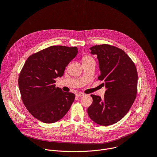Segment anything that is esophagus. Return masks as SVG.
I'll return each instance as SVG.
<instances>
[{
    "mask_svg": "<svg viewBox=\"0 0 157 157\" xmlns=\"http://www.w3.org/2000/svg\"><path fill=\"white\" fill-rule=\"evenodd\" d=\"M83 96H84V94L82 93H78L76 94V96H77V97H81Z\"/></svg>",
    "mask_w": 157,
    "mask_h": 157,
    "instance_id": "obj_1",
    "label": "esophagus"
}]
</instances>
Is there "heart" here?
<instances>
[{
  "label": "heart",
  "mask_w": 157,
  "mask_h": 157,
  "mask_svg": "<svg viewBox=\"0 0 157 157\" xmlns=\"http://www.w3.org/2000/svg\"><path fill=\"white\" fill-rule=\"evenodd\" d=\"M91 60H94V59H93V57H91V56H89V55H84L82 58V63L88 62V61H90Z\"/></svg>",
  "instance_id": "obj_1"
}]
</instances>
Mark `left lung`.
Returning a JSON list of instances; mask_svg holds the SVG:
<instances>
[{"label": "left lung", "instance_id": "1", "mask_svg": "<svg viewBox=\"0 0 157 157\" xmlns=\"http://www.w3.org/2000/svg\"><path fill=\"white\" fill-rule=\"evenodd\" d=\"M91 53L96 55L106 91L104 98L91 94L93 103L87 114L95 123L110 125L121 120L128 112L137 93L138 75L135 64L126 53L107 44L93 46Z\"/></svg>", "mask_w": 157, "mask_h": 157}]
</instances>
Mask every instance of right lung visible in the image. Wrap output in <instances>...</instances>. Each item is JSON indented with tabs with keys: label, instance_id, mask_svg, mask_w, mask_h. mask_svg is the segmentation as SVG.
I'll use <instances>...</instances> for the list:
<instances>
[{
	"label": "right lung",
	"instance_id": "right-lung-1",
	"mask_svg": "<svg viewBox=\"0 0 157 157\" xmlns=\"http://www.w3.org/2000/svg\"><path fill=\"white\" fill-rule=\"evenodd\" d=\"M78 52L75 47L52 46L26 60L18 78L21 98L29 113L41 122H56L70 109L75 95L63 92L55 83Z\"/></svg>",
	"mask_w": 157,
	"mask_h": 157
}]
</instances>
